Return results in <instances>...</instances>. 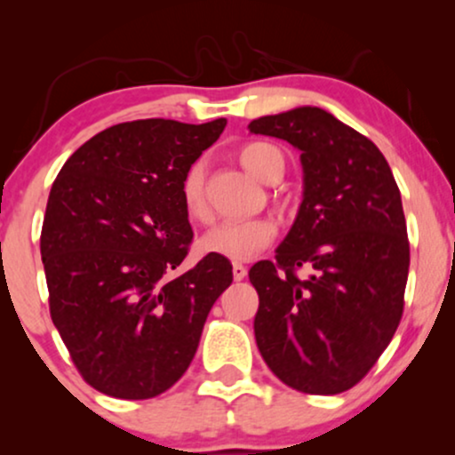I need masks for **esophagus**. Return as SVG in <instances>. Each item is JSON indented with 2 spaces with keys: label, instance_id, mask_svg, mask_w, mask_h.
<instances>
[{
  "label": "esophagus",
  "instance_id": "1",
  "mask_svg": "<svg viewBox=\"0 0 455 455\" xmlns=\"http://www.w3.org/2000/svg\"><path fill=\"white\" fill-rule=\"evenodd\" d=\"M245 274H248V269H245L242 263H233V278L235 280H243Z\"/></svg>",
  "mask_w": 455,
  "mask_h": 455
}]
</instances>
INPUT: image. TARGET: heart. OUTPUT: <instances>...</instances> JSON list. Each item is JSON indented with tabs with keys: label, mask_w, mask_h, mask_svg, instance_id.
<instances>
[{
	"label": "heart",
	"mask_w": 455,
	"mask_h": 455,
	"mask_svg": "<svg viewBox=\"0 0 455 455\" xmlns=\"http://www.w3.org/2000/svg\"><path fill=\"white\" fill-rule=\"evenodd\" d=\"M239 162L257 180L275 184L284 175V156L269 143H250L239 149ZM184 210L195 220L210 216V203L205 190V164L201 160L188 166L180 184ZM278 227L271 218H250V220H227L212 227L201 237V250L231 260H248L263 252L274 242Z\"/></svg>",
	"instance_id": "obj_1"
}]
</instances>
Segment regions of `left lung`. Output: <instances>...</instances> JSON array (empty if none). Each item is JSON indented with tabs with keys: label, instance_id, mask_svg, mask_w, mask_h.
<instances>
[{
	"label": "left lung",
	"instance_id": "8db88e82",
	"mask_svg": "<svg viewBox=\"0 0 455 455\" xmlns=\"http://www.w3.org/2000/svg\"><path fill=\"white\" fill-rule=\"evenodd\" d=\"M248 128L299 149L304 169V198L275 260L248 274L259 351L289 387L342 394L377 363L402 318L411 254L398 184L372 140L318 107ZM299 267L307 276L294 274Z\"/></svg>",
	"mask_w": 455,
	"mask_h": 455
}]
</instances>
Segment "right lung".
<instances>
[{
	"label": "right lung",
	"instance_id": "obj_1",
	"mask_svg": "<svg viewBox=\"0 0 455 455\" xmlns=\"http://www.w3.org/2000/svg\"><path fill=\"white\" fill-rule=\"evenodd\" d=\"M224 126V117L117 124L81 145L53 181L40 237L51 318L102 394L148 400L173 387L233 282V265L216 254L171 275L192 242L181 177Z\"/></svg>",
	"mask_w": 455,
	"mask_h": 455
}]
</instances>
